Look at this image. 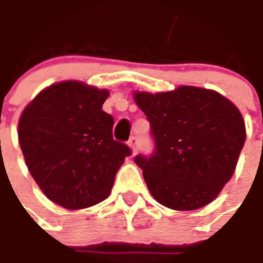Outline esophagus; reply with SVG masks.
Returning <instances> with one entry per match:
<instances>
[{"label":"esophagus","instance_id":"esophagus-1","mask_svg":"<svg viewBox=\"0 0 263 263\" xmlns=\"http://www.w3.org/2000/svg\"><path fill=\"white\" fill-rule=\"evenodd\" d=\"M127 144L132 147V150H133V152H137V148H139V139L133 136V137H130V140L127 141Z\"/></svg>","mask_w":263,"mask_h":263}]
</instances>
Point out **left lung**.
Instances as JSON below:
<instances>
[{"label":"left lung","mask_w":263,"mask_h":263,"mask_svg":"<svg viewBox=\"0 0 263 263\" xmlns=\"http://www.w3.org/2000/svg\"><path fill=\"white\" fill-rule=\"evenodd\" d=\"M135 100L154 141L153 153L135 157L153 197L177 211L210 204L230 181L245 143L239 110L219 93L193 86L136 92Z\"/></svg>","instance_id":"1"}]
</instances>
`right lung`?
<instances>
[{
    "label": "right lung",
    "instance_id": "obj_1",
    "mask_svg": "<svg viewBox=\"0 0 263 263\" xmlns=\"http://www.w3.org/2000/svg\"><path fill=\"white\" fill-rule=\"evenodd\" d=\"M107 90L81 82L46 87L22 113L20 146L28 170L58 205L81 210L106 200L132 148L113 139Z\"/></svg>",
    "mask_w": 263,
    "mask_h": 263
}]
</instances>
